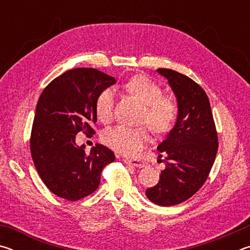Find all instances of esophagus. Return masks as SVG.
I'll return each instance as SVG.
<instances>
[{"mask_svg": "<svg viewBox=\"0 0 250 250\" xmlns=\"http://www.w3.org/2000/svg\"><path fill=\"white\" fill-rule=\"evenodd\" d=\"M124 162L125 164H131V166L133 167H145L146 164L143 162V161L140 160H135V159H128V158H125L124 159Z\"/></svg>", "mask_w": 250, "mask_h": 250, "instance_id": "esophagus-1", "label": "esophagus"}]
</instances>
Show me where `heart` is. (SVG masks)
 Returning <instances> with one entry per match:
<instances>
[{"instance_id": "b5f03b06", "label": "heart", "mask_w": 250, "mask_h": 250, "mask_svg": "<svg viewBox=\"0 0 250 250\" xmlns=\"http://www.w3.org/2000/svg\"><path fill=\"white\" fill-rule=\"evenodd\" d=\"M125 89L130 95L146 104L143 121H146L156 133H163L171 128L176 119L177 107L174 100L162 96V88L146 76L138 75L125 83ZM116 92L112 88H105L96 100V113L98 119L108 124L111 121L115 107ZM150 139L146 126L130 128L118 125L103 134V141L108 146L125 155H135L142 150Z\"/></svg>"}]
</instances>
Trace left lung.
Masks as SVG:
<instances>
[{
  "label": "left lung",
  "instance_id": "obj_1",
  "mask_svg": "<svg viewBox=\"0 0 250 250\" xmlns=\"http://www.w3.org/2000/svg\"><path fill=\"white\" fill-rule=\"evenodd\" d=\"M156 71L167 80L177 104L175 125L158 146L167 168L146 195L160 206L188 200L205 183L218 149L217 132L208 97L198 84L175 70Z\"/></svg>",
  "mask_w": 250,
  "mask_h": 250
}]
</instances>
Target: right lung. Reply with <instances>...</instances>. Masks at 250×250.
<instances>
[{
	"mask_svg": "<svg viewBox=\"0 0 250 250\" xmlns=\"http://www.w3.org/2000/svg\"><path fill=\"white\" fill-rule=\"evenodd\" d=\"M116 79L95 68H75L55 78L42 92L31 134L37 172L50 192L68 201L94 193L101 171L115 161L108 147L96 145L86 153L76 145L79 132L94 134L96 100Z\"/></svg>",
	"mask_w": 250,
	"mask_h": 250,
	"instance_id": "add662e5",
	"label": "right lung"
}]
</instances>
